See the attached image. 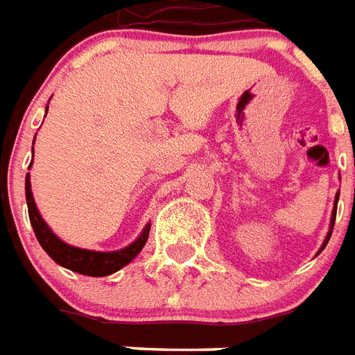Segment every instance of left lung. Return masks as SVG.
<instances>
[{"instance_id": "8db88e82", "label": "left lung", "mask_w": 355, "mask_h": 355, "mask_svg": "<svg viewBox=\"0 0 355 355\" xmlns=\"http://www.w3.org/2000/svg\"><path fill=\"white\" fill-rule=\"evenodd\" d=\"M337 201H338V193H337V199H335V211H333V218H331V231L327 233V239H325V243L324 246H322V250L325 248V244H327V241H329V237H331V233H333V225H335V216H337Z\"/></svg>"}]
</instances>
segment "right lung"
Instances as JSON below:
<instances>
[{
    "instance_id": "1",
    "label": "right lung",
    "mask_w": 355,
    "mask_h": 355,
    "mask_svg": "<svg viewBox=\"0 0 355 355\" xmlns=\"http://www.w3.org/2000/svg\"><path fill=\"white\" fill-rule=\"evenodd\" d=\"M31 165V164H30ZM26 201H28V214H30V222L35 231L39 244L43 246L44 252L51 256L58 265L67 267L71 271L80 272V275H88V277H107L116 272L130 263L131 259L137 256L139 252L143 250L144 243L148 241V231L150 225H146L141 237L130 246H125L124 250L118 252H92L83 250V248H75L65 244L49 230V225L44 224V220L39 214L33 196H31L30 186V175H26Z\"/></svg>"
}]
</instances>
